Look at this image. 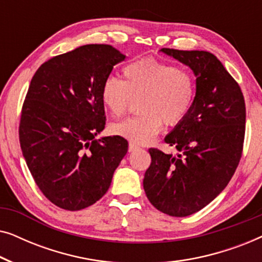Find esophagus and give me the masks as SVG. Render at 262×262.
Instances as JSON below:
<instances>
[{
	"mask_svg": "<svg viewBox=\"0 0 262 262\" xmlns=\"http://www.w3.org/2000/svg\"><path fill=\"white\" fill-rule=\"evenodd\" d=\"M139 149V146L137 144H135V143H128V151L132 152V151H136V150Z\"/></svg>",
	"mask_w": 262,
	"mask_h": 262,
	"instance_id": "esophagus-1",
	"label": "esophagus"
}]
</instances>
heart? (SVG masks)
<instances>
[{"label": "heart", "mask_w": 262, "mask_h": 262, "mask_svg": "<svg viewBox=\"0 0 262 262\" xmlns=\"http://www.w3.org/2000/svg\"><path fill=\"white\" fill-rule=\"evenodd\" d=\"M124 81L108 76L103 81L101 100L114 117L123 116L139 99L141 114L112 125V131L132 143L149 142L163 121L174 126L185 119L195 98L194 76L187 70L154 58L135 60L123 69Z\"/></svg>", "instance_id": "heart-1"}]
</instances>
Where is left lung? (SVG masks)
Segmentation results:
<instances>
[{
	"label": "left lung",
	"mask_w": 262,
	"mask_h": 262,
	"mask_svg": "<svg viewBox=\"0 0 262 262\" xmlns=\"http://www.w3.org/2000/svg\"><path fill=\"white\" fill-rule=\"evenodd\" d=\"M195 76V98L185 119L164 137L177 155L150 149L143 179L149 202L161 212L186 217L210 204L230 181L242 155L246 105L241 88L207 51L161 49Z\"/></svg>",
	"instance_id": "obj_1"
}]
</instances>
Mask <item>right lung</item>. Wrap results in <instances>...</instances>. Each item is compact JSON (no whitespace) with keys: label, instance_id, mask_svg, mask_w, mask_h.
<instances>
[{"label":"right lung","instance_id":"add662e5","mask_svg":"<svg viewBox=\"0 0 262 262\" xmlns=\"http://www.w3.org/2000/svg\"><path fill=\"white\" fill-rule=\"evenodd\" d=\"M125 57L111 45H83L41 64L32 78L20 145L39 189L60 209L82 210L102 198L126 155L120 136L95 138L106 124L102 83Z\"/></svg>","mask_w":262,"mask_h":262}]
</instances>
